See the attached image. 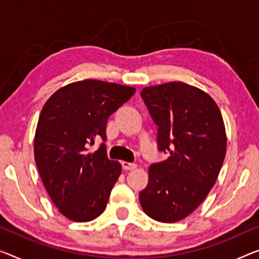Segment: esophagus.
<instances>
[{
  "instance_id": "esophagus-1",
  "label": "esophagus",
  "mask_w": 259,
  "mask_h": 259,
  "mask_svg": "<svg viewBox=\"0 0 259 259\" xmlns=\"http://www.w3.org/2000/svg\"><path fill=\"white\" fill-rule=\"evenodd\" d=\"M122 167L123 169H125V171H131V169L137 167V164L128 163V161H122Z\"/></svg>"
}]
</instances>
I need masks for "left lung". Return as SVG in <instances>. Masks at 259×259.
<instances>
[{
	"instance_id": "8db88e82",
	"label": "left lung",
	"mask_w": 259,
	"mask_h": 259,
	"mask_svg": "<svg viewBox=\"0 0 259 259\" xmlns=\"http://www.w3.org/2000/svg\"><path fill=\"white\" fill-rule=\"evenodd\" d=\"M141 96L158 125V149L169 152L149 167L141 206L156 221L178 222L216 183L227 151L225 123L209 94L181 81L144 87Z\"/></svg>"
}]
</instances>
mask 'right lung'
<instances>
[{
    "label": "right lung",
    "mask_w": 259,
    "mask_h": 259,
    "mask_svg": "<svg viewBox=\"0 0 259 259\" xmlns=\"http://www.w3.org/2000/svg\"><path fill=\"white\" fill-rule=\"evenodd\" d=\"M136 88L88 79L68 83L50 96L34 134V160L45 190L65 218L88 222L106 209L122 166L107 157L108 117Z\"/></svg>",
    "instance_id": "obj_1"
}]
</instances>
